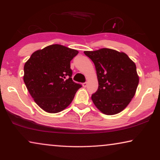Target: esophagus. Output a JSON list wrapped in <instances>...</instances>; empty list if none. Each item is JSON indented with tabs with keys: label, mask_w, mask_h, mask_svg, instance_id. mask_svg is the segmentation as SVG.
<instances>
[{
	"label": "esophagus",
	"mask_w": 160,
	"mask_h": 160,
	"mask_svg": "<svg viewBox=\"0 0 160 160\" xmlns=\"http://www.w3.org/2000/svg\"><path fill=\"white\" fill-rule=\"evenodd\" d=\"M82 85H83V87H87V82L83 83Z\"/></svg>",
	"instance_id": "34e87169"
}]
</instances>
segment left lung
I'll list each match as a JSON object with an SVG mask.
<instances>
[{
	"mask_svg": "<svg viewBox=\"0 0 160 160\" xmlns=\"http://www.w3.org/2000/svg\"><path fill=\"white\" fill-rule=\"evenodd\" d=\"M84 53L94 62L98 89L92 100L98 110L114 115L124 110L134 97L139 82L135 62L124 52L102 48Z\"/></svg>",
	"mask_w": 160,
	"mask_h": 160,
	"instance_id": "obj_1",
	"label": "left lung"
}]
</instances>
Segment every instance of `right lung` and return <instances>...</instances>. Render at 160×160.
Masks as SVG:
<instances>
[{
    "instance_id": "obj_1",
    "label": "right lung",
    "mask_w": 160,
    "mask_h": 160,
    "mask_svg": "<svg viewBox=\"0 0 160 160\" xmlns=\"http://www.w3.org/2000/svg\"><path fill=\"white\" fill-rule=\"evenodd\" d=\"M78 53L65 46L52 44L33 52L25 62L24 82L36 103L46 112L64 110L82 87L72 80L70 65Z\"/></svg>"
}]
</instances>
